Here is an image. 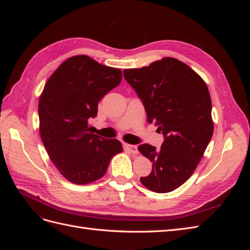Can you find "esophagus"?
Here are the masks:
<instances>
[{
    "instance_id": "esophagus-1",
    "label": "esophagus",
    "mask_w": 250,
    "mask_h": 250,
    "mask_svg": "<svg viewBox=\"0 0 250 250\" xmlns=\"http://www.w3.org/2000/svg\"><path fill=\"white\" fill-rule=\"evenodd\" d=\"M124 148L126 150L129 151L131 153H138V147L134 146V145H130V144H124Z\"/></svg>"
}]
</instances>
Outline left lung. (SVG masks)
I'll return each mask as SVG.
<instances>
[{
    "mask_svg": "<svg viewBox=\"0 0 250 250\" xmlns=\"http://www.w3.org/2000/svg\"><path fill=\"white\" fill-rule=\"evenodd\" d=\"M123 73L142 99L148 122L165 137L160 150L139 146L152 162V171L141 183L155 193L174 191L191 177L213 135L208 88L197 73L173 57Z\"/></svg>",
    "mask_w": 250,
    "mask_h": 250,
    "instance_id": "8db88e82",
    "label": "left lung"
}]
</instances>
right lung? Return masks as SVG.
Segmentation results:
<instances>
[{"mask_svg": "<svg viewBox=\"0 0 250 250\" xmlns=\"http://www.w3.org/2000/svg\"><path fill=\"white\" fill-rule=\"evenodd\" d=\"M121 80L120 69L76 55L64 60L44 84L39 102L42 141L60 174L75 185L103 177L112 156L123 151L120 141L89 133L87 127L98 102Z\"/></svg>", "mask_w": 250, "mask_h": 250, "instance_id": "add662e5", "label": "right lung"}]
</instances>
